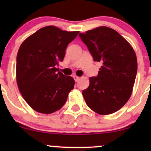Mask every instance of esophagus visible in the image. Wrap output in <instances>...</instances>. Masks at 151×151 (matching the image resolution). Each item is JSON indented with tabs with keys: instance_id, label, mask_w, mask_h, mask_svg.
Instances as JSON below:
<instances>
[{
	"instance_id": "esophagus-1",
	"label": "esophagus",
	"mask_w": 151,
	"mask_h": 151,
	"mask_svg": "<svg viewBox=\"0 0 151 151\" xmlns=\"http://www.w3.org/2000/svg\"><path fill=\"white\" fill-rule=\"evenodd\" d=\"M73 77H74V80H75V81H77L79 79V77L77 75H74Z\"/></svg>"
}]
</instances>
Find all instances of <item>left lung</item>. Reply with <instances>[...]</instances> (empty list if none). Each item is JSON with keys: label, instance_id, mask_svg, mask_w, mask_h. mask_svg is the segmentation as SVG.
<instances>
[{"label": "left lung", "instance_id": "1", "mask_svg": "<svg viewBox=\"0 0 151 151\" xmlns=\"http://www.w3.org/2000/svg\"><path fill=\"white\" fill-rule=\"evenodd\" d=\"M79 35L93 60L102 64L97 77H90L89 86L82 91L84 100L96 114H113L132 93L138 68L134 50L119 32L106 26Z\"/></svg>", "mask_w": 151, "mask_h": 151}]
</instances>
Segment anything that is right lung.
Instances as JSON below:
<instances>
[{
	"mask_svg": "<svg viewBox=\"0 0 151 151\" xmlns=\"http://www.w3.org/2000/svg\"><path fill=\"white\" fill-rule=\"evenodd\" d=\"M79 31L67 32L46 26L22 42L17 55L16 80L28 105L41 114L54 113L63 106L74 80L56 68L65 50Z\"/></svg>",
	"mask_w": 151,
	"mask_h": 151,
	"instance_id": "obj_1",
	"label": "right lung"
}]
</instances>
